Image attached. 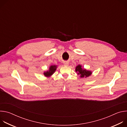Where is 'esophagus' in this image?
<instances>
[{"label": "esophagus", "mask_w": 127, "mask_h": 127, "mask_svg": "<svg viewBox=\"0 0 127 127\" xmlns=\"http://www.w3.org/2000/svg\"><path fill=\"white\" fill-rule=\"evenodd\" d=\"M64 65L65 66H67L69 65V63H68V62L65 61V62H64Z\"/></svg>", "instance_id": "esophagus-1"}]
</instances>
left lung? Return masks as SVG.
<instances>
[{
  "label": "left lung",
  "mask_w": 127,
  "mask_h": 127,
  "mask_svg": "<svg viewBox=\"0 0 127 127\" xmlns=\"http://www.w3.org/2000/svg\"><path fill=\"white\" fill-rule=\"evenodd\" d=\"M75 71L80 78H87L92 74V71L83 68L81 65H78L75 67Z\"/></svg>",
  "instance_id": "obj_1"
}]
</instances>
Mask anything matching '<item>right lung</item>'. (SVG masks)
Wrapping results in <instances>:
<instances>
[{
  "label": "right lung",
  "mask_w": 127,
  "mask_h": 127,
  "mask_svg": "<svg viewBox=\"0 0 127 127\" xmlns=\"http://www.w3.org/2000/svg\"><path fill=\"white\" fill-rule=\"evenodd\" d=\"M57 68V66L56 65H52L49 67V70L46 71H44L43 74L45 77H49L51 76L56 71Z\"/></svg>",
  "instance_id": "1"
}]
</instances>
